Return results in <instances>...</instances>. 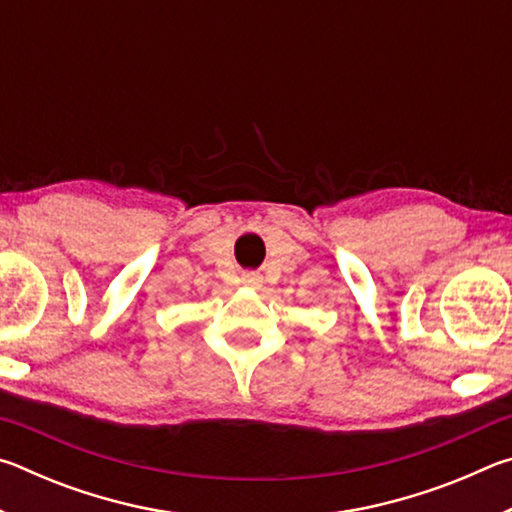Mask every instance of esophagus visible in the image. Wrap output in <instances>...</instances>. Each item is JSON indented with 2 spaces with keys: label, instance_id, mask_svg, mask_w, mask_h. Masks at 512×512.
Returning a JSON list of instances; mask_svg holds the SVG:
<instances>
[{
  "label": "esophagus",
  "instance_id": "1",
  "mask_svg": "<svg viewBox=\"0 0 512 512\" xmlns=\"http://www.w3.org/2000/svg\"><path fill=\"white\" fill-rule=\"evenodd\" d=\"M241 282H244L246 287L259 289V287H262V275H259V273H244V277H241Z\"/></svg>",
  "mask_w": 512,
  "mask_h": 512
}]
</instances>
